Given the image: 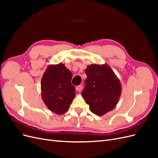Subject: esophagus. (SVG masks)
I'll list each match as a JSON object with an SVG mask.
<instances>
[{"label": "esophagus", "mask_w": 158, "mask_h": 158, "mask_svg": "<svg viewBox=\"0 0 158 158\" xmlns=\"http://www.w3.org/2000/svg\"><path fill=\"white\" fill-rule=\"evenodd\" d=\"M76 89L78 92H82V86L81 85H78V86H76Z\"/></svg>", "instance_id": "esophagus-1"}]
</instances>
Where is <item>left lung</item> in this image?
Masks as SVG:
<instances>
[{"instance_id":"8db88e82","label":"left lung","mask_w":158,"mask_h":158,"mask_svg":"<svg viewBox=\"0 0 158 158\" xmlns=\"http://www.w3.org/2000/svg\"><path fill=\"white\" fill-rule=\"evenodd\" d=\"M87 75L82 96L90 111L103 116L117 106L122 92L120 80L107 64H92L85 70Z\"/></svg>"}]
</instances>
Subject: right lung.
<instances>
[{
	"instance_id": "right-lung-1",
	"label": "right lung",
	"mask_w": 158,
	"mask_h": 158,
	"mask_svg": "<svg viewBox=\"0 0 158 158\" xmlns=\"http://www.w3.org/2000/svg\"><path fill=\"white\" fill-rule=\"evenodd\" d=\"M73 74L64 64H50L41 81V98L46 107L57 114L66 113L76 95Z\"/></svg>"
}]
</instances>
